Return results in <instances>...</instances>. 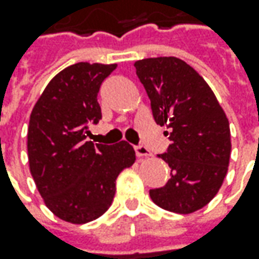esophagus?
<instances>
[{
	"label": "esophagus",
	"mask_w": 259,
	"mask_h": 259,
	"mask_svg": "<svg viewBox=\"0 0 259 259\" xmlns=\"http://www.w3.org/2000/svg\"><path fill=\"white\" fill-rule=\"evenodd\" d=\"M135 150H136V155H138V157H147L152 155V153H150V150H149L146 146H143V145H139V146H136L135 147Z\"/></svg>",
	"instance_id": "1"
}]
</instances>
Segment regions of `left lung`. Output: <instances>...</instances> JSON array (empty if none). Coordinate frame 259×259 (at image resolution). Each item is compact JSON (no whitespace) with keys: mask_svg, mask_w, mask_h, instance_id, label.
Listing matches in <instances>:
<instances>
[{"mask_svg":"<svg viewBox=\"0 0 259 259\" xmlns=\"http://www.w3.org/2000/svg\"><path fill=\"white\" fill-rule=\"evenodd\" d=\"M135 67L153 119L169 129L170 140L159 155L170 167V179L149 195L163 209L192 213L213 199L227 176L229 121L208 83L181 58H143Z\"/></svg>","mask_w":259,"mask_h":259,"instance_id":"left-lung-1","label":"left lung"}]
</instances>
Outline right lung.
I'll return each instance as SVG.
<instances>
[{
  "label": "right lung",
  "mask_w": 259,
  "mask_h": 259,
  "mask_svg": "<svg viewBox=\"0 0 259 259\" xmlns=\"http://www.w3.org/2000/svg\"><path fill=\"white\" fill-rule=\"evenodd\" d=\"M116 64L76 63L50 81L28 126V162L49 209L63 221L85 224L110 208L116 179L135 163L127 142H89V126L102 119L97 93Z\"/></svg>",
  "instance_id": "1"
}]
</instances>
